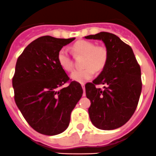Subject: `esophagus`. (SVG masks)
<instances>
[{"mask_svg":"<svg viewBox=\"0 0 156 156\" xmlns=\"http://www.w3.org/2000/svg\"><path fill=\"white\" fill-rule=\"evenodd\" d=\"M81 87H82V88H83V91H84L83 96H85V84H84V83L81 84Z\"/></svg>","mask_w":156,"mask_h":156,"instance_id":"1","label":"esophagus"}]
</instances>
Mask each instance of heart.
Listing matches in <instances>:
<instances>
[{"label": "heart", "instance_id": "b5f03b06", "mask_svg": "<svg viewBox=\"0 0 156 156\" xmlns=\"http://www.w3.org/2000/svg\"><path fill=\"white\" fill-rule=\"evenodd\" d=\"M74 50L85 56L82 66L83 69L76 70L71 74L72 80L78 82H85L93 77L94 70L100 71L104 68L108 60V51L103 46H95L92 42L80 40L74 45ZM57 61L61 68L67 71L72 69V60L68 48L62 47L57 54Z\"/></svg>", "mask_w": 156, "mask_h": 156}]
</instances>
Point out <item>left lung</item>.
<instances>
[{"instance_id": "1", "label": "left lung", "mask_w": 156, "mask_h": 156, "mask_svg": "<svg viewBox=\"0 0 156 156\" xmlns=\"http://www.w3.org/2000/svg\"><path fill=\"white\" fill-rule=\"evenodd\" d=\"M104 43L108 60L102 72L85 85L91 102L88 114L92 124L101 130H114L124 125L134 114L141 92V68L131 47L113 33L101 32L85 36ZM104 84V90L96 84Z\"/></svg>"}]
</instances>
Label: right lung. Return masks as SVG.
I'll return each mask as SVG.
<instances>
[{"label":"right lung","mask_w":156,"mask_h":156,"mask_svg":"<svg viewBox=\"0 0 156 156\" xmlns=\"http://www.w3.org/2000/svg\"><path fill=\"white\" fill-rule=\"evenodd\" d=\"M75 39L42 36L28 45L17 60L12 79L15 103L29 125L42 134L64 132L83 93L75 81L61 88L69 78L57 61V54Z\"/></svg>","instance_id":"obj_1"}]
</instances>
